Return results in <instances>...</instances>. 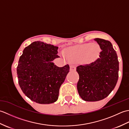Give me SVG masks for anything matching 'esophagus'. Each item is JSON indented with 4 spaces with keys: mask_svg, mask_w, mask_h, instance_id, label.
Wrapping results in <instances>:
<instances>
[{
    "mask_svg": "<svg viewBox=\"0 0 129 129\" xmlns=\"http://www.w3.org/2000/svg\"><path fill=\"white\" fill-rule=\"evenodd\" d=\"M70 71H74L76 70V68L74 65H71L70 67Z\"/></svg>",
    "mask_w": 129,
    "mask_h": 129,
    "instance_id": "esophagus-1",
    "label": "esophagus"
}]
</instances>
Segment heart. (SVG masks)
<instances>
[{"label": "heart", "mask_w": 129, "mask_h": 129, "mask_svg": "<svg viewBox=\"0 0 129 129\" xmlns=\"http://www.w3.org/2000/svg\"><path fill=\"white\" fill-rule=\"evenodd\" d=\"M100 46L97 44L87 43L79 45L67 52V55L75 60L83 59L84 62L93 61L99 55Z\"/></svg>", "instance_id": "heart-1"}]
</instances>
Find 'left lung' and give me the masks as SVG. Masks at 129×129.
<instances>
[{
  "mask_svg": "<svg viewBox=\"0 0 129 129\" xmlns=\"http://www.w3.org/2000/svg\"><path fill=\"white\" fill-rule=\"evenodd\" d=\"M94 40L101 51L99 56L89 64L79 65L77 84L79 94L86 101H96L106 98L115 87L119 77V61L116 51L109 40Z\"/></svg>",
  "mask_w": 129,
  "mask_h": 129,
  "instance_id": "left-lung-1",
  "label": "left lung"
}]
</instances>
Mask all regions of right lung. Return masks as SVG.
I'll use <instances>...</instances> for the list:
<instances>
[{
	"instance_id": "obj_1",
	"label": "right lung",
	"mask_w": 129,
	"mask_h": 129,
	"mask_svg": "<svg viewBox=\"0 0 129 129\" xmlns=\"http://www.w3.org/2000/svg\"><path fill=\"white\" fill-rule=\"evenodd\" d=\"M57 46L39 41L24 49L16 69L18 83L24 94L39 104H49L57 100L61 84L69 72L67 64L57 67L52 62Z\"/></svg>"
}]
</instances>
